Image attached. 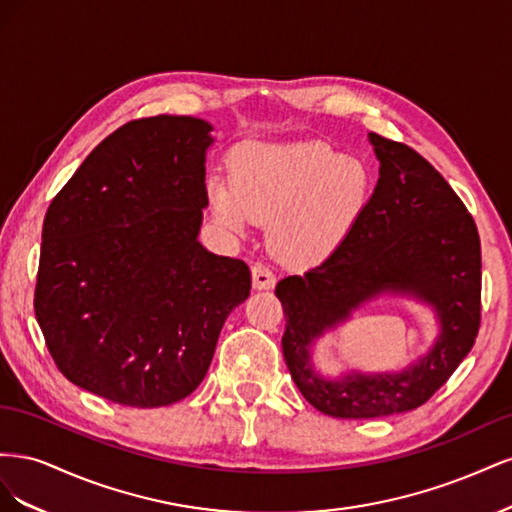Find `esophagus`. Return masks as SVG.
<instances>
[{
	"mask_svg": "<svg viewBox=\"0 0 512 512\" xmlns=\"http://www.w3.org/2000/svg\"><path fill=\"white\" fill-rule=\"evenodd\" d=\"M252 284L256 290H269L275 286V275L267 265L256 262V265L252 267Z\"/></svg>",
	"mask_w": 512,
	"mask_h": 512,
	"instance_id": "1",
	"label": "esophagus"
}]
</instances>
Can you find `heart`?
Returning <instances> with one entry per match:
<instances>
[{
	"mask_svg": "<svg viewBox=\"0 0 512 512\" xmlns=\"http://www.w3.org/2000/svg\"><path fill=\"white\" fill-rule=\"evenodd\" d=\"M228 180L211 179L218 218L235 230L269 222V247L286 265L329 258L359 222L369 173L327 143H245L230 153Z\"/></svg>",
	"mask_w": 512,
	"mask_h": 512,
	"instance_id": "obj_1",
	"label": "heart"
}]
</instances>
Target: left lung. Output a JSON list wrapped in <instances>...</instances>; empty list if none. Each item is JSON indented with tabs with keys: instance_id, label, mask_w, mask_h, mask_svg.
<instances>
[{
	"instance_id": "left-lung-1",
	"label": "left lung",
	"mask_w": 512,
	"mask_h": 512,
	"mask_svg": "<svg viewBox=\"0 0 512 512\" xmlns=\"http://www.w3.org/2000/svg\"><path fill=\"white\" fill-rule=\"evenodd\" d=\"M369 141L380 177L359 222L329 258L275 288L290 376L309 404L337 418L423 406L466 359L480 329V239L470 211L421 153L376 132ZM384 289L416 293L437 307V346L401 375L322 381L308 365L311 339Z\"/></svg>"
}]
</instances>
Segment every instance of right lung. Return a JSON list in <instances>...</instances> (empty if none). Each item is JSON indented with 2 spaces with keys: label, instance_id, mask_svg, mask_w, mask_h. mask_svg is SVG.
<instances>
[{
  "label": "right lung",
  "instance_id": "obj_1",
  "mask_svg": "<svg viewBox=\"0 0 512 512\" xmlns=\"http://www.w3.org/2000/svg\"><path fill=\"white\" fill-rule=\"evenodd\" d=\"M209 132L185 115L123 123L44 215L34 309L46 348L72 384L113 404L188 397L250 297L245 262L196 241Z\"/></svg>",
  "mask_w": 512,
  "mask_h": 512
}]
</instances>
